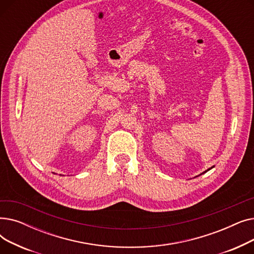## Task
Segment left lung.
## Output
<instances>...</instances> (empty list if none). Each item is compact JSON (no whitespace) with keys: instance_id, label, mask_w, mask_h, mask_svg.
I'll return each instance as SVG.
<instances>
[{"instance_id":"1","label":"left lung","mask_w":254,"mask_h":254,"mask_svg":"<svg viewBox=\"0 0 254 254\" xmlns=\"http://www.w3.org/2000/svg\"><path fill=\"white\" fill-rule=\"evenodd\" d=\"M212 168H213V167H211V168H210V169H208V170H207V171H205V172H203V173H202V174H204V173H206V172H208V171H209V170H211V169H212ZM202 174H201V175H202Z\"/></svg>"}]
</instances>
